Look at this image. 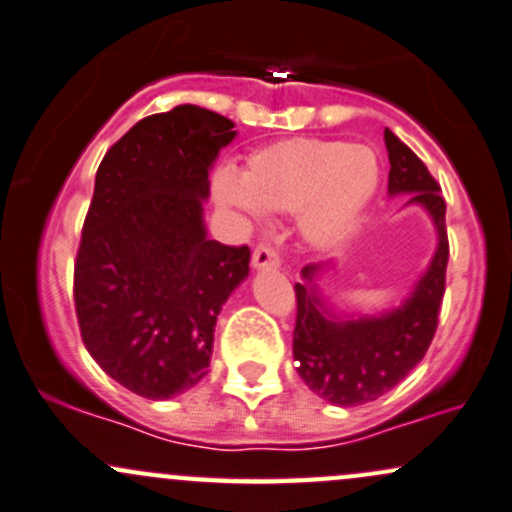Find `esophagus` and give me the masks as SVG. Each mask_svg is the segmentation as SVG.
Segmentation results:
<instances>
[{
    "instance_id": "obj_1",
    "label": "esophagus",
    "mask_w": 512,
    "mask_h": 512,
    "mask_svg": "<svg viewBox=\"0 0 512 512\" xmlns=\"http://www.w3.org/2000/svg\"><path fill=\"white\" fill-rule=\"evenodd\" d=\"M251 263H254V268H278L280 254L273 249L271 244H268V241H261V244H256L254 256H251Z\"/></svg>"
}]
</instances>
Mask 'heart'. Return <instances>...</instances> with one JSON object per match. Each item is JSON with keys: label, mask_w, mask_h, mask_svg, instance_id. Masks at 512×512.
<instances>
[{"label": "heart", "mask_w": 512, "mask_h": 512, "mask_svg": "<svg viewBox=\"0 0 512 512\" xmlns=\"http://www.w3.org/2000/svg\"><path fill=\"white\" fill-rule=\"evenodd\" d=\"M380 183L370 147L329 137H287L246 157L241 176H212L217 203L239 210L300 212V232L312 246L331 249L358 225Z\"/></svg>", "instance_id": "heart-1"}]
</instances>
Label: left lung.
Segmentation results:
<instances>
[{
    "label": "left lung",
    "mask_w": 512,
    "mask_h": 512,
    "mask_svg": "<svg viewBox=\"0 0 512 512\" xmlns=\"http://www.w3.org/2000/svg\"><path fill=\"white\" fill-rule=\"evenodd\" d=\"M389 152V193H411L409 203L423 205L438 227V251L428 273L404 307L380 319L341 321L324 309L312 278L321 266L302 268L307 283H295L297 317L292 331V355L297 372L321 399L336 406H360L387 394L423 360L438 329L445 295L450 241L445 227V198L428 166L392 130H384Z\"/></svg>",
    "instance_id": "8db88e82"
}]
</instances>
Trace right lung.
Segmentation results:
<instances>
[{
  "mask_svg": "<svg viewBox=\"0 0 512 512\" xmlns=\"http://www.w3.org/2000/svg\"><path fill=\"white\" fill-rule=\"evenodd\" d=\"M234 123L176 106L132 125L96 171L74 258V309L91 358L145 399L208 375L215 321L249 275V246L205 237L208 171Z\"/></svg>",
  "mask_w": 512,
  "mask_h": 512,
  "instance_id": "add662e5",
  "label": "right lung"
}]
</instances>
